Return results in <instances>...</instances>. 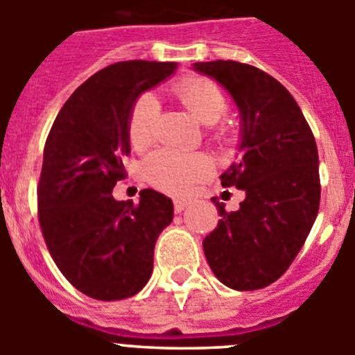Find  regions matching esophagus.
I'll return each instance as SVG.
<instances>
[{
	"instance_id": "esophagus-1",
	"label": "esophagus",
	"mask_w": 355,
	"mask_h": 355,
	"mask_svg": "<svg viewBox=\"0 0 355 355\" xmlns=\"http://www.w3.org/2000/svg\"><path fill=\"white\" fill-rule=\"evenodd\" d=\"M187 205H188V200H187V199H183V197H175V199H174V209H175V213L183 211V209L187 208Z\"/></svg>"
}]
</instances>
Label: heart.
I'll return each instance as SVG.
<instances>
[{
  "label": "heart",
  "instance_id": "obj_1",
  "mask_svg": "<svg viewBox=\"0 0 355 355\" xmlns=\"http://www.w3.org/2000/svg\"><path fill=\"white\" fill-rule=\"evenodd\" d=\"M172 94L181 106L205 126H213L227 112V99L216 83L208 78H183L174 85ZM159 108L150 94H142L135 101L128 119V137L133 149L144 150L155 142L158 133ZM215 142L225 146V131L215 135ZM213 163L202 153L156 150L144 162V178L162 192L181 193L211 172Z\"/></svg>",
  "mask_w": 355,
  "mask_h": 355
}]
</instances>
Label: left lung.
<instances>
[{"mask_svg": "<svg viewBox=\"0 0 355 355\" xmlns=\"http://www.w3.org/2000/svg\"><path fill=\"white\" fill-rule=\"evenodd\" d=\"M234 97L241 115V158L220 175L222 187L245 192L205 238L206 259L225 286L259 290L290 268L320 208L318 149L290 92L261 69L233 60L197 62Z\"/></svg>", "mask_w": 355, "mask_h": 355, "instance_id": "1", "label": "left lung"}]
</instances>
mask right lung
I'll list each match as a JSON object with an SVG mask.
<instances>
[{"label": "right lung", "mask_w": 355, "mask_h": 355, "mask_svg": "<svg viewBox=\"0 0 355 355\" xmlns=\"http://www.w3.org/2000/svg\"><path fill=\"white\" fill-rule=\"evenodd\" d=\"M174 71V62L147 60L101 69L65 101L44 146L37 187L44 241L69 283L96 300L128 299L146 286L156 240L174 216L172 200L150 188L139 205L112 193L128 175L137 97Z\"/></svg>", "instance_id": "add662e5"}]
</instances>
